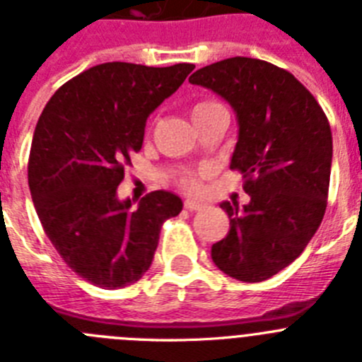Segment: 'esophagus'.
<instances>
[{
    "label": "esophagus",
    "instance_id": "1",
    "mask_svg": "<svg viewBox=\"0 0 362 362\" xmlns=\"http://www.w3.org/2000/svg\"><path fill=\"white\" fill-rule=\"evenodd\" d=\"M184 207L187 211H202L205 207L202 202H197V200H185L184 202Z\"/></svg>",
    "mask_w": 362,
    "mask_h": 362
}]
</instances>
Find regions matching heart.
Listing matches in <instances>:
<instances>
[{"label": "heart", "mask_w": 362, "mask_h": 362, "mask_svg": "<svg viewBox=\"0 0 362 362\" xmlns=\"http://www.w3.org/2000/svg\"><path fill=\"white\" fill-rule=\"evenodd\" d=\"M214 106H218V103H214V100H200V103H197L193 108H191V117H193V120L198 119V117L204 115L205 112H209ZM182 185L191 189V191H197V189L200 187V180H198L197 175H185V177L182 178Z\"/></svg>", "instance_id": "obj_1"}]
</instances>
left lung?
<instances>
[{
  "label": "left lung",
  "mask_w": 362,
  "mask_h": 362,
  "mask_svg": "<svg viewBox=\"0 0 362 362\" xmlns=\"http://www.w3.org/2000/svg\"><path fill=\"white\" fill-rule=\"evenodd\" d=\"M189 83L209 88L236 113L230 169L250 202H221L229 233L211 249L214 265L245 283L272 278L305 250L325 216L332 132L317 100L291 71L262 59L230 57Z\"/></svg>",
  "instance_id": "1"
}]
</instances>
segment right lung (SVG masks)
I'll return each instance as SVG.
<instances>
[{
  "mask_svg": "<svg viewBox=\"0 0 362 362\" xmlns=\"http://www.w3.org/2000/svg\"><path fill=\"white\" fill-rule=\"evenodd\" d=\"M193 70L97 64L64 83L39 117L28 158L32 202L55 250L92 285L112 291L139 281L162 223L182 211L169 191L146 194L133 209L117 187L129 155L141 151L148 117Z\"/></svg>",
  "mask_w": 362,
  "mask_h": 362,
  "instance_id": "right-lung-1",
  "label": "right lung"
}]
</instances>
